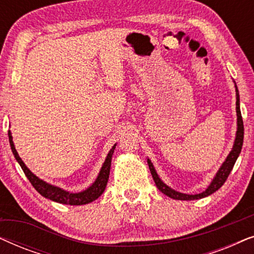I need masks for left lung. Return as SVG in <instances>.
Segmentation results:
<instances>
[{"label": "left lung", "mask_w": 254, "mask_h": 254, "mask_svg": "<svg viewBox=\"0 0 254 254\" xmlns=\"http://www.w3.org/2000/svg\"><path fill=\"white\" fill-rule=\"evenodd\" d=\"M235 83V88H236V112H237V131H236V137L234 141V145H232L231 151L229 152V155L225 158V161L222 163V165L218 169V171L216 172V175L211 180L209 186L207 187L203 192H201L199 194H186V193H182L178 192V190L171 189V187L166 185V184L163 182V180L159 178V176L157 175V171H156L154 164H152L150 158H147L149 169H150L151 176L154 178V182L157 186V189L161 190L163 194L168 195L169 197L175 200H184V201H190V200H199L202 199V197H206L210 194H213L214 192L222 187V185L225 183V180L230 175L232 168H234L236 161H237L239 154L242 151V147H243V141H244V125H243V119H242V113H241V105H239V92H238V88Z\"/></svg>", "instance_id": "obj_1"}]
</instances>
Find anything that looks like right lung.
<instances>
[{
    "mask_svg": "<svg viewBox=\"0 0 254 254\" xmlns=\"http://www.w3.org/2000/svg\"><path fill=\"white\" fill-rule=\"evenodd\" d=\"M8 135H9L10 147H11L12 154L15 156L16 161L18 162V164L20 165V168H22L24 173H25L27 179L30 180V183L32 184L34 189L38 190V193H40L41 195L46 197V199H50L52 201H55V202H59L62 204L81 206V204H86L97 200L104 193V190H105L107 182H109L111 162H112V156H113L114 150H116L117 143L111 148L109 154H107L105 161H104L95 182H93L91 185H90L88 189H85L84 190H81V192H77V193H72V192H69V190L61 189V187H58L55 185H52L50 183H46L45 180L40 179L39 177L34 175L33 172H31L30 169L27 168L25 163L22 161V158L19 157L18 152L16 150L15 144H13V141H12L11 131L9 130Z\"/></svg>",
    "mask_w": 254,
    "mask_h": 254,
    "instance_id": "add662e5",
    "label": "right lung"
}]
</instances>
